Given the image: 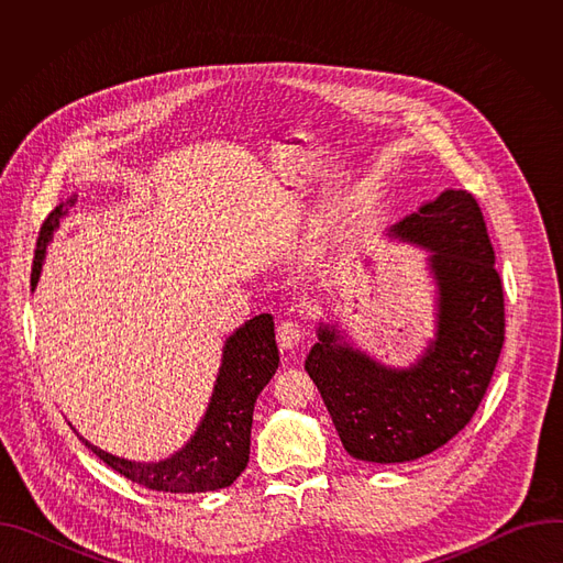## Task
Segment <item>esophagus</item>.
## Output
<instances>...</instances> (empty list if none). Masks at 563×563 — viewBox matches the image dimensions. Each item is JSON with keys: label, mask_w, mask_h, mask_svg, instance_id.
I'll return each mask as SVG.
<instances>
[{"label": "esophagus", "mask_w": 563, "mask_h": 563, "mask_svg": "<svg viewBox=\"0 0 563 563\" xmlns=\"http://www.w3.org/2000/svg\"><path fill=\"white\" fill-rule=\"evenodd\" d=\"M276 339H278V345L283 352H291L294 347H298V343L302 339V330L296 320L287 318V320H280V325L276 328Z\"/></svg>", "instance_id": "34e87169"}]
</instances>
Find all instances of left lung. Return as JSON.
Segmentation results:
<instances>
[{
  "label": "left lung",
  "instance_id": "1",
  "mask_svg": "<svg viewBox=\"0 0 563 563\" xmlns=\"http://www.w3.org/2000/svg\"><path fill=\"white\" fill-rule=\"evenodd\" d=\"M389 235L432 252L439 309L426 354L394 369L354 350L336 328L320 325L305 361L343 448L369 463L415 461L456 437L490 385L506 334L495 250L472 194L443 191Z\"/></svg>",
  "mask_w": 563,
  "mask_h": 563
}]
</instances>
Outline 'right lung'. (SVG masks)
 Instances as JSON below:
<instances>
[{
	"instance_id": "right-lung-1",
	"label": "right lung",
	"mask_w": 563,
	"mask_h": 563,
	"mask_svg": "<svg viewBox=\"0 0 563 563\" xmlns=\"http://www.w3.org/2000/svg\"><path fill=\"white\" fill-rule=\"evenodd\" d=\"M66 205L73 207L75 198L66 200ZM66 205L55 207V211H51L42 224L31 274L33 289L40 280L48 240L59 227V218L68 211ZM278 361L272 313H261L247 320L243 328H238L224 343L220 374L216 378L205 419L200 421L191 441L165 461H126L100 450L98 445H91L79 434L77 437L109 467L148 490L194 495L227 488L247 467L254 404L263 387L276 374Z\"/></svg>"
}]
</instances>
